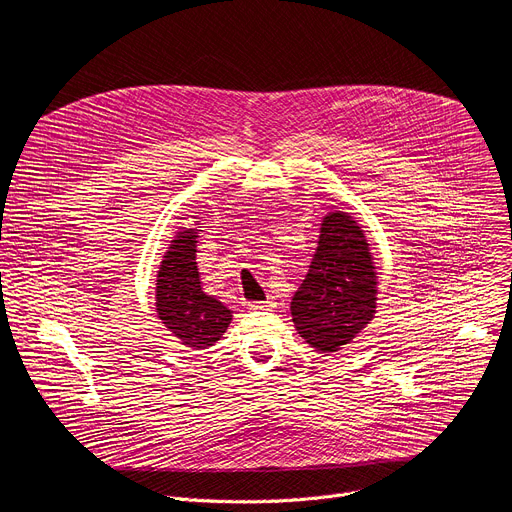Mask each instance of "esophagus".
Instances as JSON below:
<instances>
[{
	"instance_id": "esophagus-1",
	"label": "esophagus",
	"mask_w": 512,
	"mask_h": 512,
	"mask_svg": "<svg viewBox=\"0 0 512 512\" xmlns=\"http://www.w3.org/2000/svg\"><path fill=\"white\" fill-rule=\"evenodd\" d=\"M249 308H251V310H273V308H275V300L269 298V300H265V302H251Z\"/></svg>"
}]
</instances>
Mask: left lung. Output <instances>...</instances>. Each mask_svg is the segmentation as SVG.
Returning <instances> with one entry per match:
<instances>
[{
	"instance_id": "left-lung-1",
	"label": "left lung",
	"mask_w": 512,
	"mask_h": 512,
	"mask_svg": "<svg viewBox=\"0 0 512 512\" xmlns=\"http://www.w3.org/2000/svg\"><path fill=\"white\" fill-rule=\"evenodd\" d=\"M377 285L362 227L348 212H328L308 275L289 306L298 334L318 352H338L375 318Z\"/></svg>"
}]
</instances>
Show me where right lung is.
Masks as SVG:
<instances>
[{
    "instance_id": "right-lung-1",
    "label": "right lung",
    "mask_w": 512,
    "mask_h": 512,
    "mask_svg": "<svg viewBox=\"0 0 512 512\" xmlns=\"http://www.w3.org/2000/svg\"><path fill=\"white\" fill-rule=\"evenodd\" d=\"M198 229H180L160 263L156 310L162 324L188 348L202 350L221 340L233 312L202 291L196 265Z\"/></svg>"
}]
</instances>
